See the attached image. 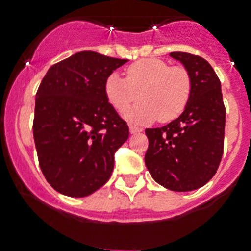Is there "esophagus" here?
Wrapping results in <instances>:
<instances>
[{
  "instance_id": "1",
  "label": "esophagus",
  "mask_w": 251,
  "mask_h": 251,
  "mask_svg": "<svg viewBox=\"0 0 251 251\" xmlns=\"http://www.w3.org/2000/svg\"><path fill=\"white\" fill-rule=\"evenodd\" d=\"M129 129H130V134H139V132L143 131L142 127H138V126H134V125H130Z\"/></svg>"
}]
</instances>
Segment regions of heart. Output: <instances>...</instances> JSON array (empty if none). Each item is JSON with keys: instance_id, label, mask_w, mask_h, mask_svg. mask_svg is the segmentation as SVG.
Segmentation results:
<instances>
[{"instance_id": "1", "label": "heart", "mask_w": 251, "mask_h": 251, "mask_svg": "<svg viewBox=\"0 0 251 251\" xmlns=\"http://www.w3.org/2000/svg\"><path fill=\"white\" fill-rule=\"evenodd\" d=\"M107 102L124 112L132 102H140L125 112L135 124H149L159 119L168 122L184 112L191 94V77L182 66H170L159 58H144L126 69V79L111 73L104 80Z\"/></svg>"}]
</instances>
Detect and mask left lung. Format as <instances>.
Segmentation results:
<instances>
[{"mask_svg":"<svg viewBox=\"0 0 251 251\" xmlns=\"http://www.w3.org/2000/svg\"><path fill=\"white\" fill-rule=\"evenodd\" d=\"M191 77L184 112L167 125L147 129L145 166L158 184L172 191H191L213 177L223 154L226 109L221 81L207 60L171 52Z\"/></svg>","mask_w":251,"mask_h":251,"instance_id":"obj_1","label":"left lung"}]
</instances>
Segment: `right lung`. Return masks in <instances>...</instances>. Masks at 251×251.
<instances>
[{
  "label": "right lung",
  "instance_id": "1",
  "mask_svg": "<svg viewBox=\"0 0 251 251\" xmlns=\"http://www.w3.org/2000/svg\"><path fill=\"white\" fill-rule=\"evenodd\" d=\"M126 62L83 50L50 66L42 80L33 135L42 172L58 193L88 197L112 174L129 126L107 102L103 84Z\"/></svg>",
  "mask_w": 251,
  "mask_h": 251
}]
</instances>
